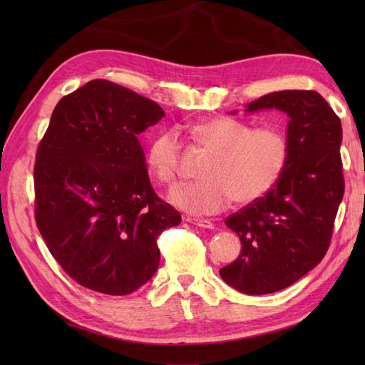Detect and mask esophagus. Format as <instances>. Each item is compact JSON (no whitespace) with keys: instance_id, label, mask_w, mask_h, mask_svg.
Segmentation results:
<instances>
[{"instance_id":"obj_1","label":"esophagus","mask_w":365,"mask_h":365,"mask_svg":"<svg viewBox=\"0 0 365 365\" xmlns=\"http://www.w3.org/2000/svg\"><path fill=\"white\" fill-rule=\"evenodd\" d=\"M187 221L190 224H195V226L197 227H204V229H213V222L210 220H202V218H191V216H188Z\"/></svg>"}]
</instances>
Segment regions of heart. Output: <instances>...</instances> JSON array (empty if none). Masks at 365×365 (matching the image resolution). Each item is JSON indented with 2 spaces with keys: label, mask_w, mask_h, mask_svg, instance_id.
<instances>
[{
  "label": "heart",
  "mask_w": 365,
  "mask_h": 365,
  "mask_svg": "<svg viewBox=\"0 0 365 365\" xmlns=\"http://www.w3.org/2000/svg\"><path fill=\"white\" fill-rule=\"evenodd\" d=\"M192 141L208 150L196 182L175 188L170 200L195 215H213L229 200L250 204L281 178L290 157L289 139L276 127L252 128L227 115H215L190 127ZM182 147L175 131L166 130L147 145L145 165L155 180L173 185L180 168Z\"/></svg>",
  "instance_id": "b5f03b06"
}]
</instances>
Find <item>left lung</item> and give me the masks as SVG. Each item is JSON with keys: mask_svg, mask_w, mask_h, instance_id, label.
<instances>
[{"mask_svg": "<svg viewBox=\"0 0 365 365\" xmlns=\"http://www.w3.org/2000/svg\"><path fill=\"white\" fill-rule=\"evenodd\" d=\"M269 108L290 118L289 161L265 196L226 218L242 252L220 274L246 294L282 290L319 265L345 191L342 123L327 100L315 91H279L251 102L246 111Z\"/></svg>", "mask_w": 365, "mask_h": 365, "instance_id": "8db88e82", "label": "left lung"}]
</instances>
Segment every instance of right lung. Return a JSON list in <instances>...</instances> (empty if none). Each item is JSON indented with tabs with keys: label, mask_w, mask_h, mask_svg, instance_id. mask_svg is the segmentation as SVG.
<instances>
[{
	"label": "right lung",
	"mask_w": 365,
	"mask_h": 365,
	"mask_svg": "<svg viewBox=\"0 0 365 365\" xmlns=\"http://www.w3.org/2000/svg\"><path fill=\"white\" fill-rule=\"evenodd\" d=\"M165 111L108 80L64 96L38 143L36 224L73 281L128 294L155 274L157 238L182 216L152 188L138 135Z\"/></svg>",
	"instance_id": "obj_1"
}]
</instances>
